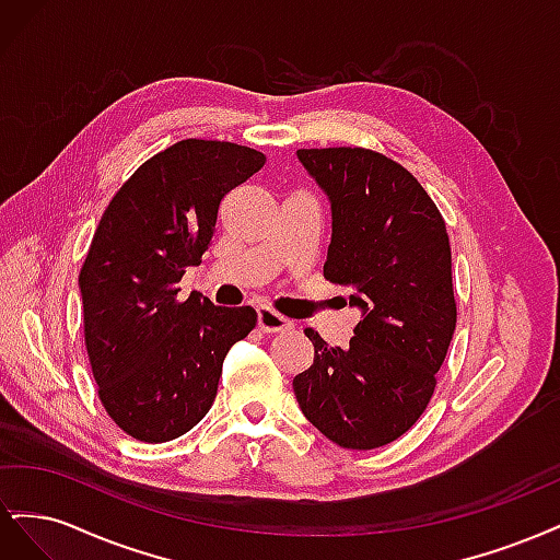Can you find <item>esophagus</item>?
Returning a JSON list of instances; mask_svg holds the SVG:
<instances>
[{"label":"esophagus","mask_w":560,"mask_h":560,"mask_svg":"<svg viewBox=\"0 0 560 560\" xmlns=\"http://www.w3.org/2000/svg\"><path fill=\"white\" fill-rule=\"evenodd\" d=\"M257 325L264 334H282L292 329V319H287L284 315H280L278 311L261 306L257 311Z\"/></svg>","instance_id":"obj_1"}]
</instances>
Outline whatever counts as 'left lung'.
<instances>
[{"instance_id": "1", "label": "left lung", "mask_w": 560, "mask_h": 560, "mask_svg": "<svg viewBox=\"0 0 560 560\" xmlns=\"http://www.w3.org/2000/svg\"><path fill=\"white\" fill-rule=\"evenodd\" d=\"M331 200L325 278L362 311L348 348L315 329L311 369L294 378L303 416L352 451L409 432L428 409L455 331L444 217L397 161L364 147L299 149Z\"/></svg>"}]
</instances>
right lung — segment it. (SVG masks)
Returning <instances> with one entry per match:
<instances>
[{
    "label": "right lung",
    "mask_w": 560,
    "mask_h": 560,
    "mask_svg": "<svg viewBox=\"0 0 560 560\" xmlns=\"http://www.w3.org/2000/svg\"><path fill=\"white\" fill-rule=\"evenodd\" d=\"M264 163L243 144L182 140L144 161L100 219L79 273L83 338L100 401L138 442L198 425L229 348L257 325L249 306L179 299V280L210 247L224 196Z\"/></svg>",
    "instance_id": "right-lung-1"
}]
</instances>
